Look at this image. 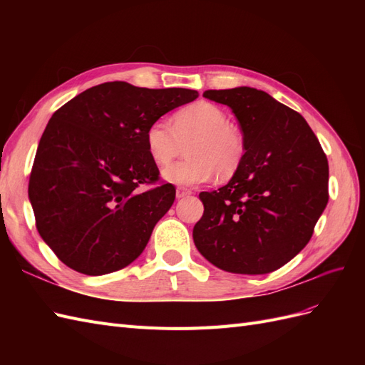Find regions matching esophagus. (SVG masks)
Listing matches in <instances>:
<instances>
[{
	"instance_id": "34e87169",
	"label": "esophagus",
	"mask_w": 365,
	"mask_h": 365,
	"mask_svg": "<svg viewBox=\"0 0 365 365\" xmlns=\"http://www.w3.org/2000/svg\"><path fill=\"white\" fill-rule=\"evenodd\" d=\"M189 195H192V190L185 189V187H178V189H176V197H178V200L189 196Z\"/></svg>"
}]
</instances>
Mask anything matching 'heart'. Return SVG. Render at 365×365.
<instances>
[{
    "instance_id": "heart-1",
    "label": "heart",
    "mask_w": 365,
    "mask_h": 365,
    "mask_svg": "<svg viewBox=\"0 0 365 365\" xmlns=\"http://www.w3.org/2000/svg\"><path fill=\"white\" fill-rule=\"evenodd\" d=\"M146 149L158 165L169 164L181 155L187 157L163 170V178L175 185L190 187L207 182L216 175L219 180L233 176L245 153V141L240 130L230 125L222 108L210 102L187 106L169 120L160 118L148 128Z\"/></svg>"
}]
</instances>
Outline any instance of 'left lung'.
Segmentation results:
<instances>
[{
    "mask_svg": "<svg viewBox=\"0 0 365 365\" xmlns=\"http://www.w3.org/2000/svg\"><path fill=\"white\" fill-rule=\"evenodd\" d=\"M231 108L245 141L239 170L227 185L201 192L204 215L195 245L215 267L268 274L311 240L329 201V164L306 120L268 93L250 86L208 90Z\"/></svg>",
    "mask_w": 365,
    "mask_h": 365,
    "instance_id": "1",
    "label": "left lung"
}]
</instances>
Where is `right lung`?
<instances>
[{
    "label": "right lung",
    "mask_w": 365,
    "mask_h": 365,
    "mask_svg": "<svg viewBox=\"0 0 365 365\" xmlns=\"http://www.w3.org/2000/svg\"><path fill=\"white\" fill-rule=\"evenodd\" d=\"M196 97L185 88L106 82L53 114L33 163L29 197L39 235L61 262L103 275L140 256L175 201L169 182L140 190L160 175L146 130Z\"/></svg>",
    "instance_id": "add662e5"
}]
</instances>
